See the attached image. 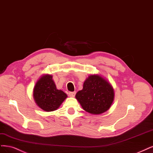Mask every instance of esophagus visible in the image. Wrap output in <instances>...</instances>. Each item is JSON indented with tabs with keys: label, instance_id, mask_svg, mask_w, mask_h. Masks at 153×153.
<instances>
[{
	"label": "esophagus",
	"instance_id": "esophagus-1",
	"mask_svg": "<svg viewBox=\"0 0 153 153\" xmlns=\"http://www.w3.org/2000/svg\"><path fill=\"white\" fill-rule=\"evenodd\" d=\"M76 94L75 92H69V96L71 97H74Z\"/></svg>",
	"mask_w": 153,
	"mask_h": 153
}]
</instances>
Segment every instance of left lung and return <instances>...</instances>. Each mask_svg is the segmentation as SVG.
<instances>
[{"label": "left lung", "mask_w": 153, "mask_h": 153, "mask_svg": "<svg viewBox=\"0 0 153 153\" xmlns=\"http://www.w3.org/2000/svg\"><path fill=\"white\" fill-rule=\"evenodd\" d=\"M75 97L82 108L92 114L107 111L114 101V92L111 84L99 74L91 75L83 83V89Z\"/></svg>", "instance_id": "left-lung-1"}]
</instances>
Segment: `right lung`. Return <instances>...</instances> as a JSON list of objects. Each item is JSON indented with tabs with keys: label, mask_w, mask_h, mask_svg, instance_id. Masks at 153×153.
<instances>
[{
	"label": "right lung",
	"mask_w": 153,
	"mask_h": 153,
	"mask_svg": "<svg viewBox=\"0 0 153 153\" xmlns=\"http://www.w3.org/2000/svg\"><path fill=\"white\" fill-rule=\"evenodd\" d=\"M33 92L35 103L46 112L58 109L68 97L62 91L57 89L52 75L49 74H44L39 79Z\"/></svg>",
	"instance_id": "right-lung-1"
}]
</instances>
